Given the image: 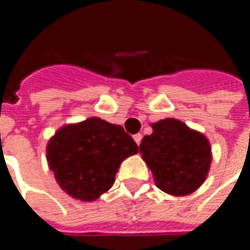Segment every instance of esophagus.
Instances as JSON below:
<instances>
[{"label": "esophagus", "instance_id": "1", "mask_svg": "<svg viewBox=\"0 0 250 250\" xmlns=\"http://www.w3.org/2000/svg\"><path fill=\"white\" fill-rule=\"evenodd\" d=\"M142 138H143V136H142V134H135V135H134V141H135V143L138 145V146L141 145Z\"/></svg>", "mask_w": 250, "mask_h": 250}]
</instances>
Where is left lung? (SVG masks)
I'll return each instance as SVG.
<instances>
[{
	"label": "left lung",
	"mask_w": 250,
	"mask_h": 250,
	"mask_svg": "<svg viewBox=\"0 0 250 250\" xmlns=\"http://www.w3.org/2000/svg\"><path fill=\"white\" fill-rule=\"evenodd\" d=\"M152 134L142 139V158L151 168L155 184L171 195L198 188L209 171L211 155L208 139L175 119L159 120Z\"/></svg>",
	"instance_id": "1"
}]
</instances>
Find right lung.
Here are the masks:
<instances>
[{
	"instance_id": "obj_1",
	"label": "right lung",
	"mask_w": 250,
	"mask_h": 250,
	"mask_svg": "<svg viewBox=\"0 0 250 250\" xmlns=\"http://www.w3.org/2000/svg\"><path fill=\"white\" fill-rule=\"evenodd\" d=\"M136 152L138 145L122 125L99 118L62 127L46 147L60 188L82 201H93L109 190L122 161Z\"/></svg>"
}]
</instances>
